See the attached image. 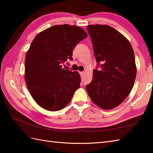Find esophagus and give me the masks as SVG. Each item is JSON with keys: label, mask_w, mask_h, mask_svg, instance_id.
I'll return each mask as SVG.
<instances>
[{"label": "esophagus", "mask_w": 153, "mask_h": 153, "mask_svg": "<svg viewBox=\"0 0 153 153\" xmlns=\"http://www.w3.org/2000/svg\"><path fill=\"white\" fill-rule=\"evenodd\" d=\"M79 74H80L81 77H83L84 76V74H85V72H84V71H80Z\"/></svg>", "instance_id": "34e87169"}]
</instances>
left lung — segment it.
<instances>
[{
  "label": "left lung",
  "instance_id": "left-lung-1",
  "mask_svg": "<svg viewBox=\"0 0 153 153\" xmlns=\"http://www.w3.org/2000/svg\"><path fill=\"white\" fill-rule=\"evenodd\" d=\"M97 68L86 85L92 101L104 110L120 105L131 92L136 77L135 55L129 41L107 25L87 26Z\"/></svg>",
  "mask_w": 153,
  "mask_h": 153
}]
</instances>
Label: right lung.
<instances>
[{
  "mask_svg": "<svg viewBox=\"0 0 153 153\" xmlns=\"http://www.w3.org/2000/svg\"><path fill=\"white\" fill-rule=\"evenodd\" d=\"M87 37L82 28L56 25L35 36L25 60V80L31 97L49 111L63 109L80 87L77 71L62 68L77 43Z\"/></svg>",
  "mask_w": 153,
  "mask_h": 153,
  "instance_id": "1",
  "label": "right lung"
}]
</instances>
